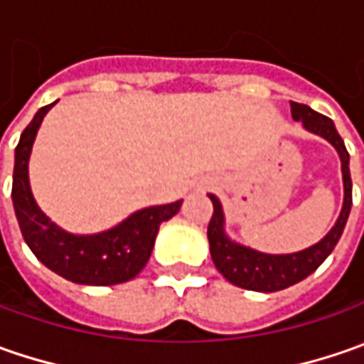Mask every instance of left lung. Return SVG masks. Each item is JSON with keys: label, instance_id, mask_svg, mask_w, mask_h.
I'll return each mask as SVG.
<instances>
[{"label": "left lung", "instance_id": "obj_1", "mask_svg": "<svg viewBox=\"0 0 364 364\" xmlns=\"http://www.w3.org/2000/svg\"><path fill=\"white\" fill-rule=\"evenodd\" d=\"M289 105H291L294 119L301 121V125L308 132L322 135L324 139H328L330 144L336 147V151L341 156V164H343V210H341L336 225L330 229V232L322 241H318L316 245L304 249V251H298V253L267 255V253H259L255 249L235 243L227 237L223 206L215 194H208V198L213 200V208H215L213 218L208 223V243H210V255L215 261V267L231 284L245 287V289H253V291H279V289H286V287L306 279L310 273H314L338 243L344 231V225H346V218L350 215V206H353V180H350V170H348V151H346L343 137L338 135L332 119H328L326 115L316 113L314 109H310L308 105L294 103V101Z\"/></svg>", "mask_w": 364, "mask_h": 364}]
</instances>
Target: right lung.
I'll return each mask as SVG.
<instances>
[{"instance_id": "add662e5", "label": "right lung", "mask_w": 364, "mask_h": 364, "mask_svg": "<svg viewBox=\"0 0 364 364\" xmlns=\"http://www.w3.org/2000/svg\"><path fill=\"white\" fill-rule=\"evenodd\" d=\"M52 107L54 103L36 113L16 147L11 200L23 241L48 269L68 282L82 286H115L129 282L146 267L160 225L174 217L182 200L141 208L117 227L97 235H73L50 223L32 196L28 161L38 127Z\"/></svg>"}]
</instances>
